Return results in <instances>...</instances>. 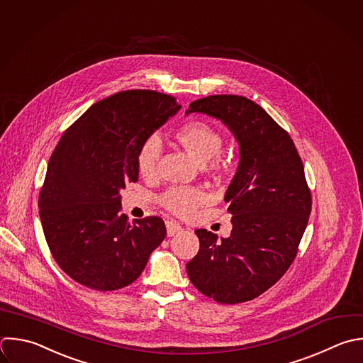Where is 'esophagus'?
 <instances>
[{"instance_id": "1", "label": "esophagus", "mask_w": 363, "mask_h": 363, "mask_svg": "<svg viewBox=\"0 0 363 363\" xmlns=\"http://www.w3.org/2000/svg\"><path fill=\"white\" fill-rule=\"evenodd\" d=\"M166 230H167V237H173L174 234L180 233L183 228H182V225L177 224L176 221L167 220V221H166Z\"/></svg>"}]
</instances>
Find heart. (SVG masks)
<instances>
[{
    "label": "heart",
    "instance_id": "b5f03b06",
    "mask_svg": "<svg viewBox=\"0 0 363 363\" xmlns=\"http://www.w3.org/2000/svg\"><path fill=\"white\" fill-rule=\"evenodd\" d=\"M174 139L194 162L206 163L207 170L213 174L224 176L231 170V160L220 155L223 135L210 123L204 121L186 122L174 132ZM160 152L162 146L156 136L142 143L136 156V164L143 179H153L156 176ZM206 199L204 191L197 187H173L160 197V203L170 213L189 217L206 203Z\"/></svg>",
    "mask_w": 363,
    "mask_h": 363
}]
</instances>
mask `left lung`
<instances>
[{
    "instance_id": "8db88e82",
    "label": "left lung",
    "mask_w": 363,
    "mask_h": 363,
    "mask_svg": "<svg viewBox=\"0 0 363 363\" xmlns=\"http://www.w3.org/2000/svg\"><path fill=\"white\" fill-rule=\"evenodd\" d=\"M221 121L240 149L237 172L225 191L233 230L218 238L196 230L197 255L186 269L193 285L220 303L257 298L289 268L311 213V191L291 136L255 102L213 95L190 104L186 115Z\"/></svg>"
}]
</instances>
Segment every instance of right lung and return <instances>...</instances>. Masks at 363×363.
<instances>
[{
    "instance_id": "add662e5",
    "label": "right lung",
    "mask_w": 363,
    "mask_h": 363,
    "mask_svg": "<svg viewBox=\"0 0 363 363\" xmlns=\"http://www.w3.org/2000/svg\"><path fill=\"white\" fill-rule=\"evenodd\" d=\"M180 108L155 91L119 92L92 105L57 145L40 217L52 257L81 285L115 291L132 284L164 240L160 217L128 221L121 190L138 182L142 143Z\"/></svg>"
}]
</instances>
